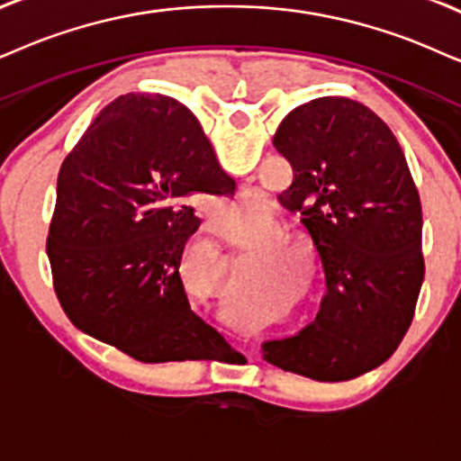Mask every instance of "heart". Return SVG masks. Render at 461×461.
Instances as JSON below:
<instances>
[{"mask_svg":"<svg viewBox=\"0 0 461 461\" xmlns=\"http://www.w3.org/2000/svg\"><path fill=\"white\" fill-rule=\"evenodd\" d=\"M258 200H259L258 194H255V191H250V194L242 195L240 200L234 202L230 208H227L223 219H221V223L225 225L227 234L240 236L247 231V227L250 225V219L255 217V211H258ZM266 238L267 240H278V238H283V227L272 225Z\"/></svg>","mask_w":461,"mask_h":461,"instance_id":"obj_1","label":"heart"}]
</instances>
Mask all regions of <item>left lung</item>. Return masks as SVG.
Returning <instances> with one entry per match:
<instances>
[{"mask_svg": "<svg viewBox=\"0 0 461 461\" xmlns=\"http://www.w3.org/2000/svg\"><path fill=\"white\" fill-rule=\"evenodd\" d=\"M274 147L294 167L281 202L304 217L325 295L311 325L261 345L264 359L348 381L392 357L411 328L425 274L417 187L392 130L348 97L291 110Z\"/></svg>", "mask_w": 461, "mask_h": 461, "instance_id": "8db88e82", "label": "left lung"}]
</instances>
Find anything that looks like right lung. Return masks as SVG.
I'll list each match as a JSON object with an SVG mask.
<instances>
[{
  "mask_svg": "<svg viewBox=\"0 0 461 461\" xmlns=\"http://www.w3.org/2000/svg\"><path fill=\"white\" fill-rule=\"evenodd\" d=\"M231 187L187 106L149 93L110 102L57 178L46 253L69 321L144 364L230 348L191 308L180 259L200 227L191 197Z\"/></svg>",
  "mask_w": 461,
  "mask_h": 461,
  "instance_id": "obj_1",
  "label": "right lung"
}]
</instances>
